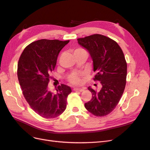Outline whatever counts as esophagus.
<instances>
[{
  "label": "esophagus",
  "instance_id": "1",
  "mask_svg": "<svg viewBox=\"0 0 150 150\" xmlns=\"http://www.w3.org/2000/svg\"><path fill=\"white\" fill-rule=\"evenodd\" d=\"M85 88H74V91H80L82 92L84 91Z\"/></svg>",
  "mask_w": 150,
  "mask_h": 150
}]
</instances>
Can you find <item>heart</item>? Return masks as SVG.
I'll return each instance as SVG.
<instances>
[{
  "label": "heart",
  "mask_w": 150,
  "mask_h": 150,
  "mask_svg": "<svg viewBox=\"0 0 150 150\" xmlns=\"http://www.w3.org/2000/svg\"><path fill=\"white\" fill-rule=\"evenodd\" d=\"M84 51L82 49H76L74 52H84ZM81 74H79L78 73H72L71 74L69 78H68V81L70 83L73 85H79L81 84Z\"/></svg>",
  "instance_id": "heart-1"
}]
</instances>
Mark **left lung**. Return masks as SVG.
I'll use <instances>...</instances> for the list:
<instances>
[{"label": "left lung", "instance_id": "obj_1", "mask_svg": "<svg viewBox=\"0 0 150 150\" xmlns=\"http://www.w3.org/2000/svg\"><path fill=\"white\" fill-rule=\"evenodd\" d=\"M77 40L92 59L93 71L96 72L94 80L102 85L99 92L88 87L93 96L84 106L94 116H106L116 108L125 88L127 64L124 54L116 42L101 34Z\"/></svg>", "mask_w": 150, "mask_h": 150}]
</instances>
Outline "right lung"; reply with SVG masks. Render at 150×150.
Returning <instances> with one entry per match:
<instances>
[{
    "label": "right lung",
    "instance_id": "add662e5",
    "mask_svg": "<svg viewBox=\"0 0 150 150\" xmlns=\"http://www.w3.org/2000/svg\"><path fill=\"white\" fill-rule=\"evenodd\" d=\"M69 40L41 39L30 43L22 52L17 64V77L22 93L30 108L44 118H54L66 108L69 86L61 84L52 93L48 89L61 49Z\"/></svg>",
    "mask_w": 150,
    "mask_h": 150
}]
</instances>
